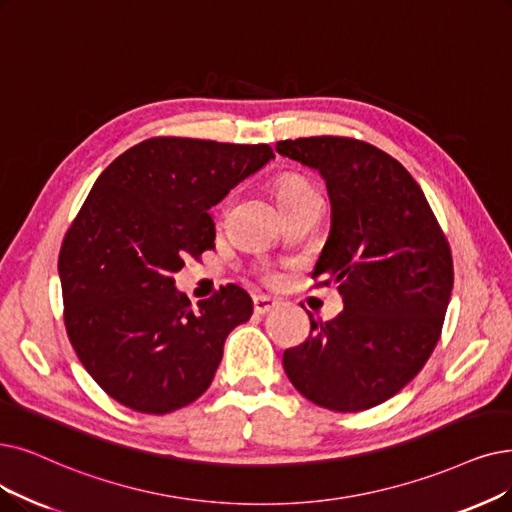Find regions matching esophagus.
Wrapping results in <instances>:
<instances>
[{"instance_id":"1","label":"esophagus","mask_w":512,"mask_h":512,"mask_svg":"<svg viewBox=\"0 0 512 512\" xmlns=\"http://www.w3.org/2000/svg\"><path fill=\"white\" fill-rule=\"evenodd\" d=\"M277 304H279V302H277L275 298H271V296H254V311H256L258 315H267L269 311L275 309Z\"/></svg>"}]
</instances>
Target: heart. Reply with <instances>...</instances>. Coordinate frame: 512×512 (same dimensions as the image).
Segmentation results:
<instances>
[{
    "instance_id": "obj_1",
    "label": "heart",
    "mask_w": 512,
    "mask_h": 512,
    "mask_svg": "<svg viewBox=\"0 0 512 512\" xmlns=\"http://www.w3.org/2000/svg\"><path fill=\"white\" fill-rule=\"evenodd\" d=\"M275 191H277L279 203H285V201L296 199V197H300L304 193H311L315 189H313L311 182L304 180L302 176H298V174H285V176H281L277 180Z\"/></svg>"
}]
</instances>
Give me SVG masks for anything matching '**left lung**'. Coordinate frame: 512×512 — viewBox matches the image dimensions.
I'll list each match as a JSON object with an SVG mask.
<instances>
[{
  "instance_id": "obj_1",
  "label": "left lung",
  "mask_w": 512,
  "mask_h": 512,
  "mask_svg": "<svg viewBox=\"0 0 512 512\" xmlns=\"http://www.w3.org/2000/svg\"><path fill=\"white\" fill-rule=\"evenodd\" d=\"M275 149L325 180L332 229L313 279L336 285L344 302L332 321L311 319V336L283 353V370L325 410H370L435 351L454 288L452 250L418 182L374 145L311 136Z\"/></svg>"
}]
</instances>
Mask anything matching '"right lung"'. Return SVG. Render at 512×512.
Segmentation results:
<instances>
[{
    "instance_id": "1",
    "label": "right lung",
    "mask_w": 512,
    "mask_h": 512,
    "mask_svg": "<svg viewBox=\"0 0 512 512\" xmlns=\"http://www.w3.org/2000/svg\"><path fill=\"white\" fill-rule=\"evenodd\" d=\"M273 157L269 145L159 136L94 182L63 239L58 275L73 349L121 405L170 414L212 384L252 298L229 283L193 306L174 273L214 248L208 210Z\"/></svg>"
}]
</instances>
